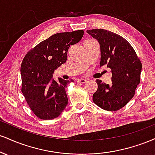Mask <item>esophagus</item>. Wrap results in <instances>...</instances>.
Returning a JSON list of instances; mask_svg holds the SVG:
<instances>
[{
    "mask_svg": "<svg viewBox=\"0 0 155 155\" xmlns=\"http://www.w3.org/2000/svg\"><path fill=\"white\" fill-rule=\"evenodd\" d=\"M77 82L81 83V84H84L85 82H87V80L86 79H81L78 80Z\"/></svg>",
    "mask_w": 155,
    "mask_h": 155,
    "instance_id": "esophagus-1",
    "label": "esophagus"
}]
</instances>
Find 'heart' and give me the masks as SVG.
Segmentation results:
<instances>
[{"label": "heart", "instance_id": "obj_1", "mask_svg": "<svg viewBox=\"0 0 155 155\" xmlns=\"http://www.w3.org/2000/svg\"><path fill=\"white\" fill-rule=\"evenodd\" d=\"M88 41H91V40H88Z\"/></svg>", "mask_w": 155, "mask_h": 155}]
</instances>
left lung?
<instances>
[{
  "label": "left lung",
  "instance_id": "1",
  "mask_svg": "<svg viewBox=\"0 0 155 155\" xmlns=\"http://www.w3.org/2000/svg\"><path fill=\"white\" fill-rule=\"evenodd\" d=\"M101 47V66L112 73L110 84L96 79L97 90L93 102L103 109L115 111L124 107L135 95L140 81L141 62L132 46L121 35L104 29L87 30Z\"/></svg>",
  "mask_w": 155,
  "mask_h": 155
}]
</instances>
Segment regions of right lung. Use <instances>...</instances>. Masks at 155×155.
Segmentation results:
<instances>
[{
	"mask_svg": "<svg viewBox=\"0 0 155 155\" xmlns=\"http://www.w3.org/2000/svg\"><path fill=\"white\" fill-rule=\"evenodd\" d=\"M84 31L58 33L27 53L21 65L22 91L33 114L41 120L58 117L68 104L65 87L72 79L52 78L54 70L67 60L68 50L83 37Z\"/></svg>",
	"mask_w": 155,
	"mask_h": 155,
	"instance_id": "right-lung-1",
	"label": "right lung"
}]
</instances>
